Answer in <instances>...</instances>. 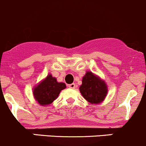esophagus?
Segmentation results:
<instances>
[{"instance_id": "1", "label": "esophagus", "mask_w": 146, "mask_h": 146, "mask_svg": "<svg viewBox=\"0 0 146 146\" xmlns=\"http://www.w3.org/2000/svg\"><path fill=\"white\" fill-rule=\"evenodd\" d=\"M69 87L71 88V89H75V87H76V85H75V84H71L69 85Z\"/></svg>"}]
</instances>
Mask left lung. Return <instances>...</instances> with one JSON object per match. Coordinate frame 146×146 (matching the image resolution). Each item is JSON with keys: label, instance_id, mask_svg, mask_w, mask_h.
I'll return each mask as SVG.
<instances>
[{"label": "left lung", "instance_id": "8db88e82", "mask_svg": "<svg viewBox=\"0 0 146 146\" xmlns=\"http://www.w3.org/2000/svg\"><path fill=\"white\" fill-rule=\"evenodd\" d=\"M79 91L83 97L92 104H100L104 100L108 92L105 82L92 72H87L82 78Z\"/></svg>", "mask_w": 146, "mask_h": 146}]
</instances>
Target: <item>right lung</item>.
I'll return each mask as SVG.
<instances>
[{
	"label": "right lung",
	"mask_w": 146,
	"mask_h": 146,
	"mask_svg": "<svg viewBox=\"0 0 146 146\" xmlns=\"http://www.w3.org/2000/svg\"><path fill=\"white\" fill-rule=\"evenodd\" d=\"M66 88L62 82H57L55 77L48 74L33 89V95L36 101L41 106H47L52 103L60 94V92Z\"/></svg>",
	"instance_id": "right-lung-1"
}]
</instances>
